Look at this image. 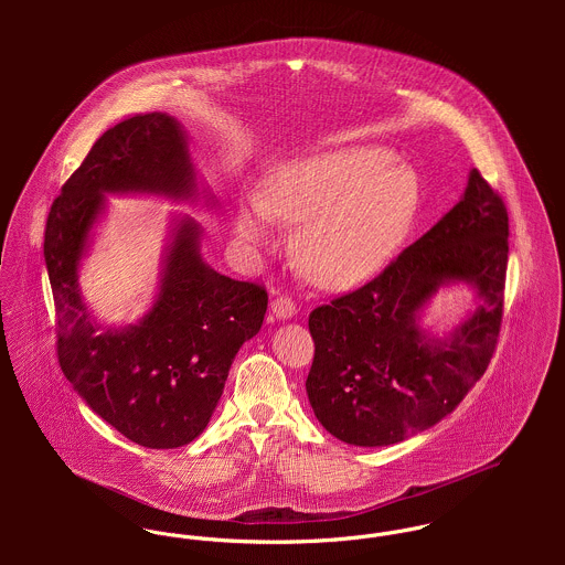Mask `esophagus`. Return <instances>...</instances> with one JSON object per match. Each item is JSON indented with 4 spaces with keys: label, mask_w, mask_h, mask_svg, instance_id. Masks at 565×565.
I'll list each match as a JSON object with an SVG mask.
<instances>
[{
    "label": "esophagus",
    "mask_w": 565,
    "mask_h": 565,
    "mask_svg": "<svg viewBox=\"0 0 565 565\" xmlns=\"http://www.w3.org/2000/svg\"><path fill=\"white\" fill-rule=\"evenodd\" d=\"M271 311L276 318L280 320H287V318H294L296 316V302L289 298V296H278L271 300Z\"/></svg>",
    "instance_id": "obj_1"
}]
</instances>
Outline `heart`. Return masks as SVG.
Wrapping results in <instances>:
<instances>
[{
    "instance_id": "obj_1",
    "label": "heart",
    "mask_w": 565,
    "mask_h": 565,
    "mask_svg": "<svg viewBox=\"0 0 565 565\" xmlns=\"http://www.w3.org/2000/svg\"><path fill=\"white\" fill-rule=\"evenodd\" d=\"M383 148L354 146L274 171L237 209V235L267 242L271 220L302 226L294 249L313 282L343 289L370 276L401 242L417 186Z\"/></svg>"
}]
</instances>
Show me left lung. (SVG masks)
I'll list each match as a JSON object with an SVG mask.
<instances>
[{
    "label": "left lung",
    "instance_id": "1",
    "mask_svg": "<svg viewBox=\"0 0 565 565\" xmlns=\"http://www.w3.org/2000/svg\"><path fill=\"white\" fill-rule=\"evenodd\" d=\"M507 260V206L472 169L461 202L428 233L379 276L311 311L307 394L323 428L345 444L390 446L455 411L495 352ZM450 279H470L482 305L450 344L428 347L414 316Z\"/></svg>",
    "mask_w": 565,
    "mask_h": 565
}]
</instances>
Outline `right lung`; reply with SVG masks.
<instances>
[{
  "label": "right lung",
  "mask_w": 565,
  "mask_h": 565,
  "mask_svg": "<svg viewBox=\"0 0 565 565\" xmlns=\"http://www.w3.org/2000/svg\"><path fill=\"white\" fill-rule=\"evenodd\" d=\"M193 191L180 126L162 113L108 128L52 202L45 265L56 309V356L86 404L130 441L178 448L193 441L222 398L243 341L260 330L267 289L213 271L186 220L167 258L161 294L139 326L97 334L78 296V263L102 193Z\"/></svg>",
  "instance_id": "add662e5"
}]
</instances>
